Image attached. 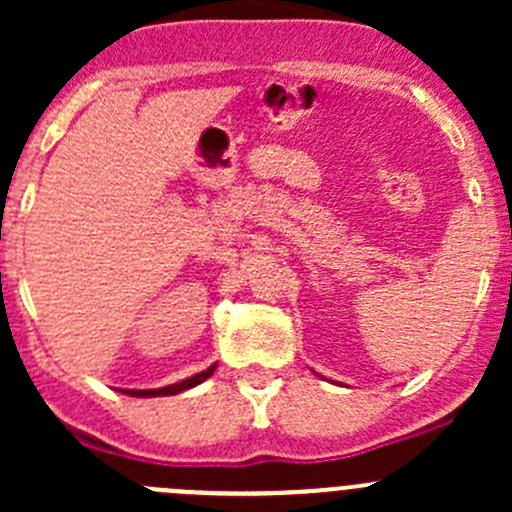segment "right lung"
<instances>
[{
	"instance_id": "add662e5",
	"label": "right lung",
	"mask_w": 512,
	"mask_h": 512,
	"mask_svg": "<svg viewBox=\"0 0 512 512\" xmlns=\"http://www.w3.org/2000/svg\"><path fill=\"white\" fill-rule=\"evenodd\" d=\"M215 366H218V364L208 366V369H205V371H200V374L190 376V379L178 381V384L160 386V389H123V394H128V396H138V399H153V396H173V394H180V391L193 389V386L203 384L205 379H210V376H213V371H215Z\"/></svg>"
}]
</instances>
